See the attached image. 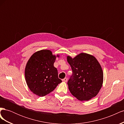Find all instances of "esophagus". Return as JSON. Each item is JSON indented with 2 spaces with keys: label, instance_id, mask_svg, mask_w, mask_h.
<instances>
[{
  "label": "esophagus",
  "instance_id": "obj_1",
  "mask_svg": "<svg viewBox=\"0 0 124 124\" xmlns=\"http://www.w3.org/2000/svg\"><path fill=\"white\" fill-rule=\"evenodd\" d=\"M62 81H63V82H67V81H68V79H67V78H63V79H62Z\"/></svg>",
  "mask_w": 124,
  "mask_h": 124
}]
</instances>
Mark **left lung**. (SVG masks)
Listing matches in <instances>:
<instances>
[{
    "instance_id": "left-lung-1",
    "label": "left lung",
    "mask_w": 124,
    "mask_h": 124,
    "mask_svg": "<svg viewBox=\"0 0 124 124\" xmlns=\"http://www.w3.org/2000/svg\"><path fill=\"white\" fill-rule=\"evenodd\" d=\"M72 74L68 81L69 89L80 101H88L99 93L103 83V74L100 63L91 55L82 53L72 58L67 56Z\"/></svg>"
}]
</instances>
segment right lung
Listing matches in <instances>:
<instances>
[{
	"label": "right lung",
	"mask_w": 124,
	"mask_h": 124,
	"mask_svg": "<svg viewBox=\"0 0 124 124\" xmlns=\"http://www.w3.org/2000/svg\"><path fill=\"white\" fill-rule=\"evenodd\" d=\"M55 59L56 56L51 51L42 50L33 54L26 64V83L31 91L38 96L46 95L62 82L58 77L57 69L54 66Z\"/></svg>",
	"instance_id": "add662e5"
}]
</instances>
